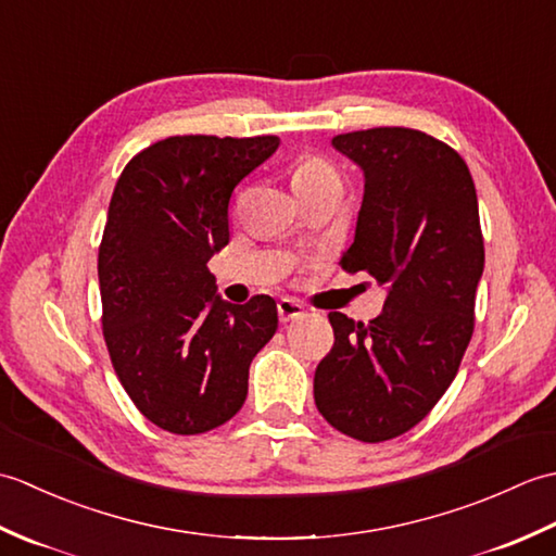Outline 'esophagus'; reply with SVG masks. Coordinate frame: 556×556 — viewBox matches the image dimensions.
I'll return each instance as SVG.
<instances>
[{
  "instance_id": "obj_1",
  "label": "esophagus",
  "mask_w": 556,
  "mask_h": 556,
  "mask_svg": "<svg viewBox=\"0 0 556 556\" xmlns=\"http://www.w3.org/2000/svg\"><path fill=\"white\" fill-rule=\"evenodd\" d=\"M277 313H279V320H281V323L299 320L301 315H305L303 305H301L299 301H293V299H281V301L277 303Z\"/></svg>"
}]
</instances>
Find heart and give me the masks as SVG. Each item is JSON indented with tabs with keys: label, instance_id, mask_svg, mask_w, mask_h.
I'll return each instance as SVG.
<instances>
[{
	"label": "heart",
	"instance_id": "b5f03b06",
	"mask_svg": "<svg viewBox=\"0 0 556 556\" xmlns=\"http://www.w3.org/2000/svg\"><path fill=\"white\" fill-rule=\"evenodd\" d=\"M320 184H339L341 176L334 169V164H329L323 157L308 155L303 157L296 169H293V188H305V186H320Z\"/></svg>",
	"mask_w": 556,
	"mask_h": 556
}]
</instances>
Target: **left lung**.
Masks as SVG:
<instances>
[{
  "mask_svg": "<svg viewBox=\"0 0 556 556\" xmlns=\"http://www.w3.org/2000/svg\"><path fill=\"white\" fill-rule=\"evenodd\" d=\"M365 174L356 239L341 257L387 289L368 325L329 313L334 346L315 370V406L361 442L408 432L454 382L473 337L485 267L478 195L454 148L416 128L332 138Z\"/></svg>",
  "mask_w": 556,
  "mask_h": 556,
  "instance_id": "obj_1",
  "label": "left lung"
}]
</instances>
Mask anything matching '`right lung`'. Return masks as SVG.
<instances>
[{"instance_id":"add662e5","label":"right lung","mask_w":556,"mask_h":556,"mask_svg":"<svg viewBox=\"0 0 556 556\" xmlns=\"http://www.w3.org/2000/svg\"><path fill=\"white\" fill-rule=\"evenodd\" d=\"M277 136H172L126 164L110 200L98 277L102 334L136 408L174 434L241 410L248 368L277 332V303L217 296L207 260L229 243V198Z\"/></svg>"}]
</instances>
